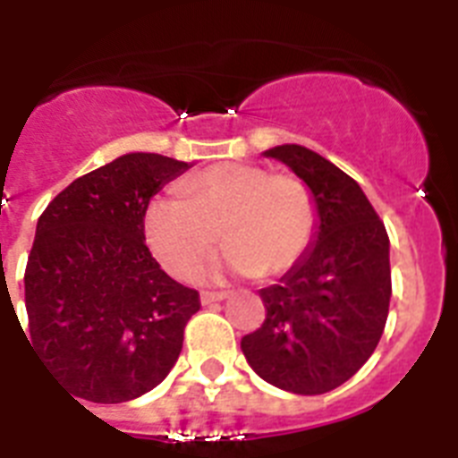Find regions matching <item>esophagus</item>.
Segmentation results:
<instances>
[{
	"instance_id": "34e87169",
	"label": "esophagus",
	"mask_w": 458,
	"mask_h": 458,
	"mask_svg": "<svg viewBox=\"0 0 458 458\" xmlns=\"http://www.w3.org/2000/svg\"><path fill=\"white\" fill-rule=\"evenodd\" d=\"M223 298H228V293H223V291H202V293H199L202 305H211V302H218L223 301Z\"/></svg>"
}]
</instances>
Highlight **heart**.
Masks as SVG:
<instances>
[{
  "label": "heart",
  "instance_id": "b5f03b06",
  "mask_svg": "<svg viewBox=\"0 0 458 458\" xmlns=\"http://www.w3.org/2000/svg\"><path fill=\"white\" fill-rule=\"evenodd\" d=\"M157 195L144 209V235L170 275L193 279L218 240L235 272L276 276L305 259L318 233L312 188L295 174L260 165L218 163Z\"/></svg>",
  "mask_w": 458,
  "mask_h": 458
}]
</instances>
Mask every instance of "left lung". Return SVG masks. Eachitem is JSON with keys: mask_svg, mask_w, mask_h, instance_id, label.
<instances>
[{"mask_svg": "<svg viewBox=\"0 0 458 458\" xmlns=\"http://www.w3.org/2000/svg\"><path fill=\"white\" fill-rule=\"evenodd\" d=\"M312 188L318 233L305 259L279 284L260 288L265 318L242 337L259 377L284 391L337 389L372 356L389 317V235L352 176L310 151L284 144L265 151Z\"/></svg>", "mask_w": 458, "mask_h": 458, "instance_id": "8db88e82", "label": "left lung"}]
</instances>
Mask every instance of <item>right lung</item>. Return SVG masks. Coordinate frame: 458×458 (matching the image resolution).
<instances>
[{"label": "right lung", "mask_w": 458, "mask_h": 458, "mask_svg": "<svg viewBox=\"0 0 458 458\" xmlns=\"http://www.w3.org/2000/svg\"><path fill=\"white\" fill-rule=\"evenodd\" d=\"M186 170L174 157L128 153L79 176L39 216L25 267V340L76 398L132 401L182 353L199 293L160 270L144 209Z\"/></svg>", "instance_id": "obj_1"}]
</instances>
